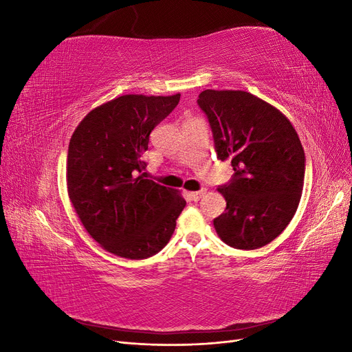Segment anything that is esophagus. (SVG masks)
<instances>
[{"label":"esophagus","instance_id":"1","mask_svg":"<svg viewBox=\"0 0 352 352\" xmlns=\"http://www.w3.org/2000/svg\"><path fill=\"white\" fill-rule=\"evenodd\" d=\"M204 194H206V189H201V190H197V192H190L189 197H190V199L197 202V201H199L202 197H204Z\"/></svg>","mask_w":352,"mask_h":352}]
</instances>
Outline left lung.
Here are the masks:
<instances>
[{
	"instance_id": "obj_1",
	"label": "left lung",
	"mask_w": 352,
	"mask_h": 352,
	"mask_svg": "<svg viewBox=\"0 0 352 352\" xmlns=\"http://www.w3.org/2000/svg\"><path fill=\"white\" fill-rule=\"evenodd\" d=\"M219 160L233 175L219 186L226 210L212 220L229 247L257 250L278 238L300 204L305 154L294 126L273 105L245 91L207 89L197 100Z\"/></svg>"
}]
</instances>
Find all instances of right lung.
<instances>
[{"instance_id": "right-lung-1", "label": "right lung", "mask_w": 352, "mask_h": 352, "mask_svg": "<svg viewBox=\"0 0 352 352\" xmlns=\"http://www.w3.org/2000/svg\"><path fill=\"white\" fill-rule=\"evenodd\" d=\"M172 97L123 95L92 110L69 144L66 179L72 204L104 250L131 260L162 251L186 201L145 179L150 133L179 104Z\"/></svg>"}]
</instances>
